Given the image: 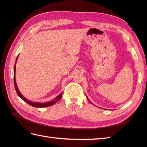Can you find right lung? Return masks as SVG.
Listing matches in <instances>:
<instances>
[{
  "label": "right lung",
  "instance_id": "obj_1",
  "mask_svg": "<svg viewBox=\"0 0 147 147\" xmlns=\"http://www.w3.org/2000/svg\"><path fill=\"white\" fill-rule=\"evenodd\" d=\"M18 56H17V58H16V61H17L18 57ZM16 63H15V66H14V84H15V88L16 91L17 92V94H18V96L20 97L21 99H23L26 102H27V103L28 104H29L30 105L32 106V107H38V108L45 107H48V106L52 105L53 104H55V103H56L57 102H58L61 99V97H62V95H63V92H61L58 96H57L56 98H55L54 99H53L52 100L48 102H46V103H38V102H31V101L28 100V99H26L25 97H23V96L21 94L19 90H18V86L16 85V80H15V68H16V66L15 65H16Z\"/></svg>",
  "mask_w": 147,
  "mask_h": 147
}]
</instances>
